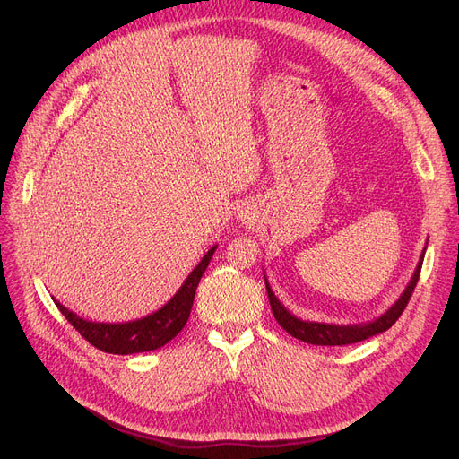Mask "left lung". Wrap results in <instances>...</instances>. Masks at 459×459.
Segmentation results:
<instances>
[{
  "label": "left lung",
  "mask_w": 459,
  "mask_h": 459,
  "mask_svg": "<svg viewBox=\"0 0 459 459\" xmlns=\"http://www.w3.org/2000/svg\"><path fill=\"white\" fill-rule=\"evenodd\" d=\"M424 253L426 247L420 255V260L417 264V270L409 281V284L405 286V290L402 292V296L393 303V307H389L387 310L383 312L381 316L374 318L372 322H365V324H353V325H336V324H320V322H305L298 316H294L290 310H286L284 305L277 299V296L273 294L272 286L266 279V290H268V298H270V305L273 310V316L277 320V324L288 333L296 336V339L307 342V344H315V346H346V344H353V342H360L365 339H370L374 334H379L383 331H387L389 327H393L396 324V320L400 318V315L403 312V308L407 307L409 298H411L415 286L419 282V275H420V268H422V260H424Z\"/></svg>",
  "instance_id": "obj_1"
}]
</instances>
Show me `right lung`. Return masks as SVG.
<instances>
[{"instance_id": "right-lung-1", "label": "right lung", "mask_w": 459, "mask_h": 459, "mask_svg": "<svg viewBox=\"0 0 459 459\" xmlns=\"http://www.w3.org/2000/svg\"><path fill=\"white\" fill-rule=\"evenodd\" d=\"M215 249L217 246L208 249L203 260L195 268H193V272L187 275L184 284L178 288V292L161 308L132 322L106 324V322L83 320L76 315V312H72L65 305H61L57 299L54 298L52 299L61 310V315L68 320V324L74 325V329L94 348H99L106 353H115V355L152 351L165 346L169 341H173L175 336L184 329L193 307V299H195L199 281L206 272Z\"/></svg>"}]
</instances>
